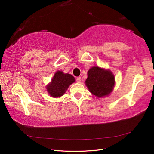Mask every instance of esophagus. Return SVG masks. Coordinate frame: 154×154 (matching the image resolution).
Here are the masks:
<instances>
[{
	"label": "esophagus",
	"instance_id": "34e87169",
	"mask_svg": "<svg viewBox=\"0 0 154 154\" xmlns=\"http://www.w3.org/2000/svg\"><path fill=\"white\" fill-rule=\"evenodd\" d=\"M81 80H82L81 77L79 76V77H77V78H76V82H77L78 83H80Z\"/></svg>",
	"mask_w": 154,
	"mask_h": 154
}]
</instances>
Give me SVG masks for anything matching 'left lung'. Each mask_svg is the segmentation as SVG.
I'll return each instance as SVG.
<instances>
[{"label":"left lung","mask_w":154,"mask_h":154,"mask_svg":"<svg viewBox=\"0 0 154 154\" xmlns=\"http://www.w3.org/2000/svg\"><path fill=\"white\" fill-rule=\"evenodd\" d=\"M85 85L93 95L97 97L109 95L113 91L115 77L110 70L94 66L87 72Z\"/></svg>","instance_id":"8db88e82"}]
</instances>
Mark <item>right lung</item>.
I'll return each instance as SVG.
<instances>
[{"mask_svg":"<svg viewBox=\"0 0 154 154\" xmlns=\"http://www.w3.org/2000/svg\"><path fill=\"white\" fill-rule=\"evenodd\" d=\"M75 82V79L70 74L57 71L51 82L46 86L49 94L53 97H58L64 94L69 85Z\"/></svg>","mask_w":154,"mask_h":154,"instance_id":"1","label":"right lung"}]
</instances>
